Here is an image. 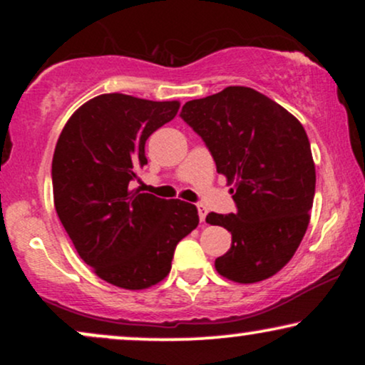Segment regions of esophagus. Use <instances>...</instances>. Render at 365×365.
I'll list each match as a JSON object with an SVG mask.
<instances>
[{
    "instance_id": "34e87169",
    "label": "esophagus",
    "mask_w": 365,
    "mask_h": 365,
    "mask_svg": "<svg viewBox=\"0 0 365 365\" xmlns=\"http://www.w3.org/2000/svg\"><path fill=\"white\" fill-rule=\"evenodd\" d=\"M197 212H199V220L200 221H206V216H207V207L206 206L199 204V206H197Z\"/></svg>"
}]
</instances>
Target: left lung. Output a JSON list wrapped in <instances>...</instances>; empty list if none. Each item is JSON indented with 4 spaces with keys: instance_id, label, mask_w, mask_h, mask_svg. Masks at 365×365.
Here are the masks:
<instances>
[{
    "instance_id": "obj_1",
    "label": "left lung",
    "mask_w": 365,
    "mask_h": 365,
    "mask_svg": "<svg viewBox=\"0 0 365 365\" xmlns=\"http://www.w3.org/2000/svg\"><path fill=\"white\" fill-rule=\"evenodd\" d=\"M180 116L206 142L217 173L233 183L235 215L206 217L232 232L216 271L235 283L271 278L293 257L311 220L316 166L302 123L242 86L188 101Z\"/></svg>"
}]
</instances>
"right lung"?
Masks as SVG:
<instances>
[{"label": "right lung", "instance_id": "1", "mask_svg": "<svg viewBox=\"0 0 365 365\" xmlns=\"http://www.w3.org/2000/svg\"><path fill=\"white\" fill-rule=\"evenodd\" d=\"M178 101L101 94L70 116L53 156L54 207L82 261L104 282L144 290L165 279L175 247L199 225L194 204L130 190L145 140Z\"/></svg>", "mask_w": 365, "mask_h": 365}]
</instances>
